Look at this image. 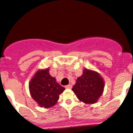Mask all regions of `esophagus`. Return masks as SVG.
<instances>
[{
	"label": "esophagus",
	"mask_w": 133,
	"mask_h": 133,
	"mask_svg": "<svg viewBox=\"0 0 133 133\" xmlns=\"http://www.w3.org/2000/svg\"><path fill=\"white\" fill-rule=\"evenodd\" d=\"M65 88H67V89L71 88H72V85H71V84H68V85L65 86Z\"/></svg>",
	"instance_id": "1"
}]
</instances>
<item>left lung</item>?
<instances>
[{"mask_svg":"<svg viewBox=\"0 0 133 133\" xmlns=\"http://www.w3.org/2000/svg\"><path fill=\"white\" fill-rule=\"evenodd\" d=\"M104 81L97 72L84 69L77 79L72 90L80 101L85 103H96L104 89Z\"/></svg>","mask_w":133,"mask_h":133,"instance_id":"1","label":"left lung"}]
</instances>
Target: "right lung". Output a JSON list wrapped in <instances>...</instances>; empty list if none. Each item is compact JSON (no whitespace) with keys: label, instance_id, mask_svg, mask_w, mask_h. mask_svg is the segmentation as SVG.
<instances>
[{"label":"right lung","instance_id":"add662e5","mask_svg":"<svg viewBox=\"0 0 133 133\" xmlns=\"http://www.w3.org/2000/svg\"><path fill=\"white\" fill-rule=\"evenodd\" d=\"M30 94L41 107H53L65 90L49 74V69H39L29 83Z\"/></svg>","mask_w":133,"mask_h":133}]
</instances>
